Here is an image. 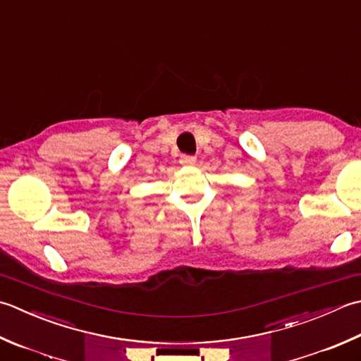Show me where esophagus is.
Masks as SVG:
<instances>
[{
  "mask_svg": "<svg viewBox=\"0 0 361 361\" xmlns=\"http://www.w3.org/2000/svg\"><path fill=\"white\" fill-rule=\"evenodd\" d=\"M180 162L183 166H194L197 162L195 157H190V154H185V157L180 158Z\"/></svg>",
  "mask_w": 361,
  "mask_h": 361,
  "instance_id": "34e87169",
  "label": "esophagus"
}]
</instances>
